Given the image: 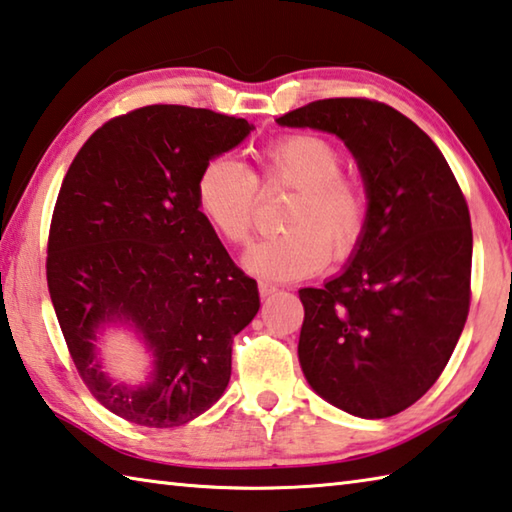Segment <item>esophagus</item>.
Segmentation results:
<instances>
[{"label": "esophagus", "instance_id": "esophagus-1", "mask_svg": "<svg viewBox=\"0 0 512 512\" xmlns=\"http://www.w3.org/2000/svg\"><path fill=\"white\" fill-rule=\"evenodd\" d=\"M257 288H259V295H262V297H268V295H273L277 291V286L268 284V282H259Z\"/></svg>", "mask_w": 512, "mask_h": 512}]
</instances>
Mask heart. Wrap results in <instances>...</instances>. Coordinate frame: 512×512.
I'll list each match as a JSON object with an SVG mask.
<instances>
[{
  "mask_svg": "<svg viewBox=\"0 0 512 512\" xmlns=\"http://www.w3.org/2000/svg\"><path fill=\"white\" fill-rule=\"evenodd\" d=\"M262 183L293 190L282 215L286 230L248 250L250 273L268 280H297L349 257L365 237L369 201L362 183L342 172L340 147L327 136L297 132L277 136L262 150ZM201 217L232 246L250 239L257 208V179L232 156H215L194 185Z\"/></svg>",
  "mask_w": 512,
  "mask_h": 512,
  "instance_id": "heart-1",
  "label": "heart"
}]
</instances>
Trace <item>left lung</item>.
I'll return each instance as SVG.
<instances>
[{
	"label": "left lung",
	"mask_w": 512,
	"mask_h": 512,
	"mask_svg": "<svg viewBox=\"0 0 512 512\" xmlns=\"http://www.w3.org/2000/svg\"><path fill=\"white\" fill-rule=\"evenodd\" d=\"M277 123L345 141L369 201L349 266L322 288L300 291L302 371L340 410L394 416L436 383L468 318L466 197L432 138L385 102L315 100Z\"/></svg>",
	"instance_id": "obj_1"
}]
</instances>
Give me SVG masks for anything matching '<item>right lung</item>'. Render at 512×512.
Listing matches in <instances>:
<instances>
[{"instance_id": "right-lung-1", "label": "right lung", "mask_w": 512, "mask_h": 512, "mask_svg": "<svg viewBox=\"0 0 512 512\" xmlns=\"http://www.w3.org/2000/svg\"><path fill=\"white\" fill-rule=\"evenodd\" d=\"M250 129L210 109L141 107L96 129L64 176L46 257L51 302L82 383L129 423L185 425L226 392L232 338L257 315L259 293L201 217L194 185ZM111 321L153 353L145 384L101 371L97 331Z\"/></svg>"}]
</instances>
